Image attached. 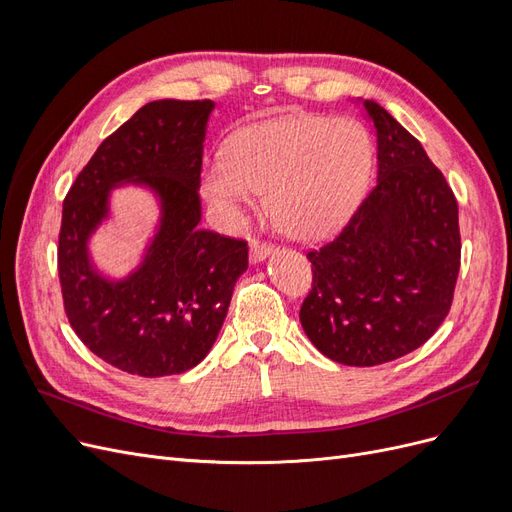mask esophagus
<instances>
[{"instance_id":"34e87169","label":"esophagus","mask_w":512,"mask_h":512,"mask_svg":"<svg viewBox=\"0 0 512 512\" xmlns=\"http://www.w3.org/2000/svg\"><path fill=\"white\" fill-rule=\"evenodd\" d=\"M273 252H275V245H271V243H267V241L254 239V241L250 243V260H252V262L265 260V258L271 256Z\"/></svg>"}]
</instances>
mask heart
<instances>
[{
  "label": "heart",
  "mask_w": 512,
  "mask_h": 512,
  "mask_svg": "<svg viewBox=\"0 0 512 512\" xmlns=\"http://www.w3.org/2000/svg\"><path fill=\"white\" fill-rule=\"evenodd\" d=\"M374 145L348 117L290 115L256 123L230 138L203 175L211 203L228 220L267 188V211L292 237L318 239L342 226L363 198Z\"/></svg>",
  "instance_id": "heart-1"
}]
</instances>
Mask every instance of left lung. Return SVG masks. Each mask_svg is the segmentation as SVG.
<instances>
[{"label":"left lung","mask_w":512,"mask_h":512,"mask_svg":"<svg viewBox=\"0 0 512 512\" xmlns=\"http://www.w3.org/2000/svg\"><path fill=\"white\" fill-rule=\"evenodd\" d=\"M378 181L312 262L301 324L331 361L374 367L438 331L461 265L457 198L416 138L374 100Z\"/></svg>","instance_id":"8db88e82"}]
</instances>
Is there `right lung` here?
I'll list each match as a JSON object with an SVG mask.
<instances>
[{"instance_id":"right-lung-1","label":"right lung","mask_w":512,"mask_h":512,"mask_svg":"<svg viewBox=\"0 0 512 512\" xmlns=\"http://www.w3.org/2000/svg\"><path fill=\"white\" fill-rule=\"evenodd\" d=\"M211 100H156L106 136L64 198L57 245L70 327L102 361L143 378L183 374L211 350L247 241L198 228L200 170ZM161 196L163 220L144 265L108 283L88 265L86 241L117 182Z\"/></svg>"}]
</instances>
